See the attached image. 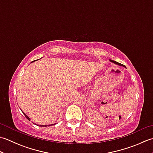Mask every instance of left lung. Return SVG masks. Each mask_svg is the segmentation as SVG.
<instances>
[{
	"label": "left lung",
	"instance_id": "1",
	"mask_svg": "<svg viewBox=\"0 0 153 153\" xmlns=\"http://www.w3.org/2000/svg\"><path fill=\"white\" fill-rule=\"evenodd\" d=\"M110 62H113V63H114V64H118V65H120V66H122V65L121 64H120V63H118V62H116V61H114V60H110Z\"/></svg>",
	"mask_w": 153,
	"mask_h": 153
}]
</instances>
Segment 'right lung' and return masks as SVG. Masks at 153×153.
Wrapping results in <instances>:
<instances>
[{"mask_svg":"<svg viewBox=\"0 0 153 153\" xmlns=\"http://www.w3.org/2000/svg\"><path fill=\"white\" fill-rule=\"evenodd\" d=\"M22 112H23V114H24L25 115V117H26V118L28 120H30L31 119L30 118H29V117L26 115V114H25L24 112H23L22 111ZM34 123V124L35 125H37V126H41V127H47V126H53V125H55V124H56V123H53V124H51V125H38V124H36V123Z\"/></svg>","mask_w":153,"mask_h":153,"instance_id":"obj_1","label":"right lung"}]
</instances>
